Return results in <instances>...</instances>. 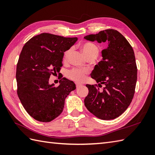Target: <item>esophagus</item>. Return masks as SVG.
<instances>
[{
    "label": "esophagus",
    "instance_id": "34e87169",
    "mask_svg": "<svg viewBox=\"0 0 155 155\" xmlns=\"http://www.w3.org/2000/svg\"><path fill=\"white\" fill-rule=\"evenodd\" d=\"M81 84H79V83H76V87H77V88H78L80 87L81 86Z\"/></svg>",
    "mask_w": 155,
    "mask_h": 155
}]
</instances>
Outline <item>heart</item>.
Wrapping results in <instances>:
<instances>
[{
  "instance_id": "b5f03b06",
  "label": "heart",
  "mask_w": 155,
  "mask_h": 155,
  "mask_svg": "<svg viewBox=\"0 0 155 155\" xmlns=\"http://www.w3.org/2000/svg\"><path fill=\"white\" fill-rule=\"evenodd\" d=\"M81 48L87 58H97L99 53V48L98 46L95 45L93 42H87L82 44ZM72 52V48H68L66 51L63 55L64 60H67L68 56L70 55ZM87 74V70L80 68H72L71 70L67 72V76L69 78L77 82H82L85 76Z\"/></svg>"
}]
</instances>
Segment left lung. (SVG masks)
Wrapping results in <instances>:
<instances>
[{
    "mask_svg": "<svg viewBox=\"0 0 155 155\" xmlns=\"http://www.w3.org/2000/svg\"><path fill=\"white\" fill-rule=\"evenodd\" d=\"M84 38L98 42L107 41L102 51L103 61L95 65L91 77L98 84H87L88 94L84 105L102 120L114 119L127 109L134 97L137 67L134 51L124 36L114 29H107ZM104 84L103 90L99 87Z\"/></svg>",
    "mask_w": 155,
    "mask_h": 155,
    "instance_id": "1",
    "label": "left lung"
}]
</instances>
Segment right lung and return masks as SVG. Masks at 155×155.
I'll return each mask as SVG.
<instances>
[{"mask_svg":"<svg viewBox=\"0 0 155 155\" xmlns=\"http://www.w3.org/2000/svg\"><path fill=\"white\" fill-rule=\"evenodd\" d=\"M77 40V37L42 33L23 47L16 65L17 94L35 120L48 123L58 117L63 110L65 98L76 89L73 82L62 76L58 87L48 81L51 75L60 71L64 52Z\"/></svg>","mask_w":155,"mask_h":155,"instance_id":"right-lung-1","label":"right lung"}]
</instances>
